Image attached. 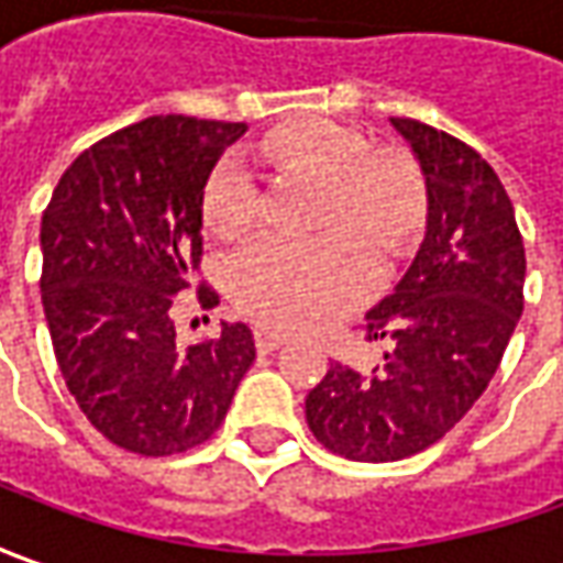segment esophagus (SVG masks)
Returning <instances> with one entry per match:
<instances>
[{
	"label": "esophagus",
	"mask_w": 563,
	"mask_h": 563,
	"mask_svg": "<svg viewBox=\"0 0 563 563\" xmlns=\"http://www.w3.org/2000/svg\"><path fill=\"white\" fill-rule=\"evenodd\" d=\"M255 340H258V349H262V352H274V349H280L283 342H286V336L277 333V330H267V327H262V330L255 333Z\"/></svg>",
	"instance_id": "obj_1"
}]
</instances>
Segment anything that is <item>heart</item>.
<instances>
[{
  "instance_id": "heart-1",
  "label": "heart",
  "mask_w": 563,
  "mask_h": 563,
  "mask_svg": "<svg viewBox=\"0 0 563 563\" xmlns=\"http://www.w3.org/2000/svg\"><path fill=\"white\" fill-rule=\"evenodd\" d=\"M262 155L327 180L323 227L336 230L308 243L267 236L245 245L230 264V289L267 327L308 330L358 305L377 280V258L358 229L386 255L415 240L423 223V186L408 158L377 152L364 133L323 118L274 130ZM258 199L252 167L227 155L205 184V227L221 240L243 236L258 218Z\"/></svg>"
}]
</instances>
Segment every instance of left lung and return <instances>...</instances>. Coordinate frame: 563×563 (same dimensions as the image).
I'll list each match as a JSON object with an SVG mask.
<instances>
[{"label": "left lung", "instance_id": "1", "mask_svg": "<svg viewBox=\"0 0 563 563\" xmlns=\"http://www.w3.org/2000/svg\"><path fill=\"white\" fill-rule=\"evenodd\" d=\"M427 186V233L415 262L367 314L386 342L371 374L330 364L305 398L323 449L386 464L445 437L474 408L523 311V240L495 170L461 140L389 118Z\"/></svg>", "mask_w": 563, "mask_h": 563}]
</instances>
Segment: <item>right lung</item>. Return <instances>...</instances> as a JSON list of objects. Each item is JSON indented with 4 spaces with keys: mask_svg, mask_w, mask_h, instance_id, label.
I'll return each instance as SVG.
<instances>
[{
    "mask_svg": "<svg viewBox=\"0 0 563 563\" xmlns=\"http://www.w3.org/2000/svg\"><path fill=\"white\" fill-rule=\"evenodd\" d=\"M245 124L155 114L62 174L40 223L52 349L89 423L136 455L211 437L255 361L245 323L177 349L174 305L202 255L205 184ZM202 308L214 289L199 286Z\"/></svg>",
    "mask_w": 563,
    "mask_h": 563,
    "instance_id": "obj_1",
    "label": "right lung"
}]
</instances>
